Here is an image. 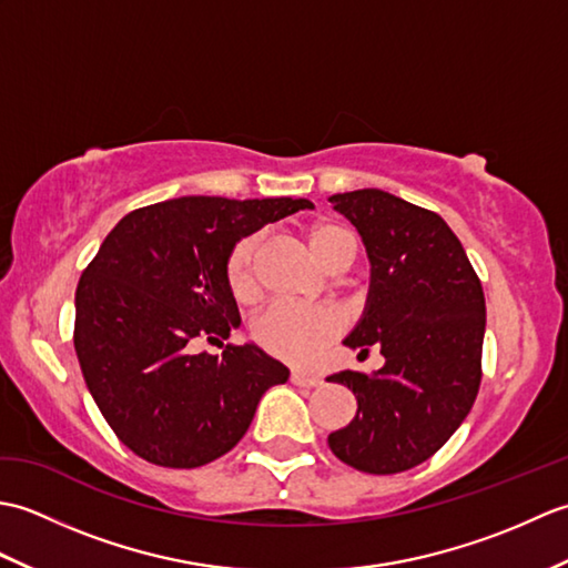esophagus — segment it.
Returning a JSON list of instances; mask_svg holds the SVG:
<instances>
[{
  "mask_svg": "<svg viewBox=\"0 0 568 568\" xmlns=\"http://www.w3.org/2000/svg\"><path fill=\"white\" fill-rule=\"evenodd\" d=\"M291 381L295 385H303V388H317V385H322L320 376H307V373H300V371L291 373Z\"/></svg>",
  "mask_w": 568,
  "mask_h": 568,
  "instance_id": "esophagus-1",
  "label": "esophagus"
}]
</instances>
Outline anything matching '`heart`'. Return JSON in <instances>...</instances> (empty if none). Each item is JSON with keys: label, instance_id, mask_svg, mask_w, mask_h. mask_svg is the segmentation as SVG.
I'll use <instances>...</instances> for the list:
<instances>
[{"label": "heart", "instance_id": "b5f03b06", "mask_svg": "<svg viewBox=\"0 0 568 568\" xmlns=\"http://www.w3.org/2000/svg\"><path fill=\"white\" fill-rule=\"evenodd\" d=\"M307 246L324 268L332 271L342 261L352 265L356 256V236L352 229L336 222H317L307 229ZM261 241L248 236L239 241L226 261V285L239 303L256 297V256ZM344 329V317L332 307H297L277 303L256 317L251 327L253 339L281 361L293 366H312Z\"/></svg>", "mask_w": 568, "mask_h": 568}]
</instances>
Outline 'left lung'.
Segmentation results:
<instances>
[{
    "label": "left lung",
    "mask_w": 568,
    "mask_h": 568,
    "mask_svg": "<svg viewBox=\"0 0 568 568\" xmlns=\"http://www.w3.org/2000/svg\"><path fill=\"white\" fill-rule=\"evenodd\" d=\"M371 258L364 320L348 348H381L366 376L334 373L356 395V417L329 434V449L364 474H400L437 454L474 407L480 385L486 297L462 241L437 212L383 190L329 197Z\"/></svg>",
    "instance_id": "obj_1"
}]
</instances>
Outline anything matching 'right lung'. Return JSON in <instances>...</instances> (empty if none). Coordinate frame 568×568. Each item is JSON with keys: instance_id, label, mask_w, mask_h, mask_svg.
Masks as SVG:
<instances>
[{"instance_id": "obj_1", "label": "right lung", "mask_w": 568, "mask_h": 568, "mask_svg": "<svg viewBox=\"0 0 568 568\" xmlns=\"http://www.w3.org/2000/svg\"><path fill=\"white\" fill-rule=\"evenodd\" d=\"M312 210L310 200L178 197L129 212L82 271L75 354L106 425L149 464L197 468L234 449L261 395L291 371L253 344L222 357L241 324L226 261L241 236Z\"/></svg>"}]
</instances>
